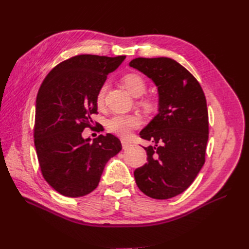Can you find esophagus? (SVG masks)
Masks as SVG:
<instances>
[{"label":"esophagus","instance_id":"1","mask_svg":"<svg viewBox=\"0 0 249 249\" xmlns=\"http://www.w3.org/2000/svg\"><path fill=\"white\" fill-rule=\"evenodd\" d=\"M121 142H122V146H123L124 150L129 149V147L133 146V143H131V142H129L128 140H126V139H122Z\"/></svg>","mask_w":249,"mask_h":249}]
</instances>
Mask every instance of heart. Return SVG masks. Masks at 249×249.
<instances>
[{
  "label": "heart",
  "instance_id": "obj_1",
  "mask_svg": "<svg viewBox=\"0 0 249 249\" xmlns=\"http://www.w3.org/2000/svg\"><path fill=\"white\" fill-rule=\"evenodd\" d=\"M124 87L127 89V91L135 97H139L142 94H144L146 89V83L144 79L137 73H127L122 78ZM106 84H103L98 89L96 96V104L98 107L103 105L104 97L106 93ZM142 108L146 111L154 110L156 107V103L152 99H143L140 102ZM140 124V118L136 114H116L108 119L106 126L107 129L114 135L121 137H126L133 128H136Z\"/></svg>",
  "mask_w": 249,
  "mask_h": 249
}]
</instances>
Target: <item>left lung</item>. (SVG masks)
<instances>
[{
  "label": "left lung",
  "instance_id": "1",
  "mask_svg": "<svg viewBox=\"0 0 249 249\" xmlns=\"http://www.w3.org/2000/svg\"><path fill=\"white\" fill-rule=\"evenodd\" d=\"M155 83L158 113L140 131L154 145L147 162L134 172L137 186L153 199L182 194L205 161L209 114L202 88L186 68L169 57H137L129 63Z\"/></svg>",
  "mask_w": 249,
  "mask_h": 249
}]
</instances>
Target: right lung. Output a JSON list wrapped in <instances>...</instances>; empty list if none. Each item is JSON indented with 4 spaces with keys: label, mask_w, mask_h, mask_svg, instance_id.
Here are the masks:
<instances>
[{
    "label": "right lung",
    "mask_w": 249,
    "mask_h": 249,
    "mask_svg": "<svg viewBox=\"0 0 249 249\" xmlns=\"http://www.w3.org/2000/svg\"><path fill=\"white\" fill-rule=\"evenodd\" d=\"M125 55L81 54L60 63L41 83L36 98L34 143L41 173L66 197H82L98 186L106 163L122 150L119 138L99 135L91 142L96 96Z\"/></svg>",
    "instance_id": "obj_1"
}]
</instances>
